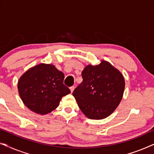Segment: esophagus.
Returning <instances> with one entry per match:
<instances>
[{
	"label": "esophagus",
	"instance_id": "esophagus-1",
	"mask_svg": "<svg viewBox=\"0 0 154 154\" xmlns=\"http://www.w3.org/2000/svg\"><path fill=\"white\" fill-rule=\"evenodd\" d=\"M74 89H75V86H71V87L70 88V90H71V92H73V90H74Z\"/></svg>",
	"mask_w": 154,
	"mask_h": 154
}]
</instances>
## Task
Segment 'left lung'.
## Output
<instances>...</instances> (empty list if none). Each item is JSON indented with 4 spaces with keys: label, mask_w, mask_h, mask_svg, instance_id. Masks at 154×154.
Wrapping results in <instances>:
<instances>
[{
    "label": "left lung",
    "mask_w": 154,
    "mask_h": 154,
    "mask_svg": "<svg viewBox=\"0 0 154 154\" xmlns=\"http://www.w3.org/2000/svg\"><path fill=\"white\" fill-rule=\"evenodd\" d=\"M83 81L73 92L80 109L90 119H103L119 106L125 89L121 73L109 62L88 65L82 71Z\"/></svg>",
    "instance_id": "1"
}]
</instances>
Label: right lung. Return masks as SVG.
<instances>
[{"label":"right lung","instance_id":"right-lung-1","mask_svg":"<svg viewBox=\"0 0 154 154\" xmlns=\"http://www.w3.org/2000/svg\"><path fill=\"white\" fill-rule=\"evenodd\" d=\"M64 79V73L53 65L38 64L21 76L19 94L30 110L45 114L55 109L62 97L71 92Z\"/></svg>","mask_w":154,"mask_h":154}]
</instances>
